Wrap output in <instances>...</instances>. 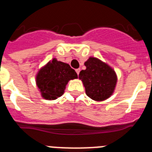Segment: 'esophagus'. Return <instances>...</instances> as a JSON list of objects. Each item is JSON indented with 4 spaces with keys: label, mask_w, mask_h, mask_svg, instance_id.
Segmentation results:
<instances>
[{
    "label": "esophagus",
    "mask_w": 152,
    "mask_h": 152,
    "mask_svg": "<svg viewBox=\"0 0 152 152\" xmlns=\"http://www.w3.org/2000/svg\"><path fill=\"white\" fill-rule=\"evenodd\" d=\"M80 68H77V69H76V72H77V75H79V73H80Z\"/></svg>",
    "instance_id": "34e87169"
}]
</instances>
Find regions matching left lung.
Instances as JSON below:
<instances>
[{
    "label": "left lung",
    "instance_id": "1",
    "mask_svg": "<svg viewBox=\"0 0 152 152\" xmlns=\"http://www.w3.org/2000/svg\"><path fill=\"white\" fill-rule=\"evenodd\" d=\"M84 65L86 69L80 72L79 79L82 80L86 94L96 101L107 100L113 94L116 87V72L96 58L90 57Z\"/></svg>",
    "mask_w": 152,
    "mask_h": 152
}]
</instances>
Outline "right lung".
Listing matches in <instances>:
<instances>
[{
  "label": "right lung",
  "instance_id": "add662e5",
  "mask_svg": "<svg viewBox=\"0 0 152 152\" xmlns=\"http://www.w3.org/2000/svg\"><path fill=\"white\" fill-rule=\"evenodd\" d=\"M77 78L75 70L66 63L53 58L39 71L36 84L45 100H55L64 94L70 80Z\"/></svg>",
  "mask_w": 152,
  "mask_h": 152
}]
</instances>
